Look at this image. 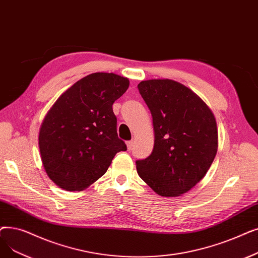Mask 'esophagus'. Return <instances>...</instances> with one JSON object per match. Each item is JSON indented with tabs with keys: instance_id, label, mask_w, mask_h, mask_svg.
I'll list each match as a JSON object with an SVG mask.
<instances>
[{
	"instance_id": "1",
	"label": "esophagus",
	"mask_w": 258,
	"mask_h": 258,
	"mask_svg": "<svg viewBox=\"0 0 258 258\" xmlns=\"http://www.w3.org/2000/svg\"><path fill=\"white\" fill-rule=\"evenodd\" d=\"M133 145H134V142L133 141H127L126 142V147H127V150L131 151L133 149Z\"/></svg>"
}]
</instances>
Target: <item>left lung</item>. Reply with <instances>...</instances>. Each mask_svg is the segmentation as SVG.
I'll return each mask as SVG.
<instances>
[{
	"label": "left lung",
	"instance_id": "8db88e82",
	"mask_svg": "<svg viewBox=\"0 0 258 258\" xmlns=\"http://www.w3.org/2000/svg\"><path fill=\"white\" fill-rule=\"evenodd\" d=\"M138 89L152 117L155 142L137 173L154 192L180 196L205 177L218 148L216 120L209 106L183 84L170 79L141 81Z\"/></svg>",
	"mask_w": 258,
	"mask_h": 258
}]
</instances>
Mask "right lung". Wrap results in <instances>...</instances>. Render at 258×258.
I'll return each mask as SVG.
<instances>
[{
  "label": "right lung",
  "instance_id": "add662e5",
  "mask_svg": "<svg viewBox=\"0 0 258 258\" xmlns=\"http://www.w3.org/2000/svg\"><path fill=\"white\" fill-rule=\"evenodd\" d=\"M127 78L95 73L64 92L44 118L39 133L46 174L65 191H83L103 176L118 152L113 104L128 88Z\"/></svg>",
  "mask_w": 258,
  "mask_h": 258
}]
</instances>
